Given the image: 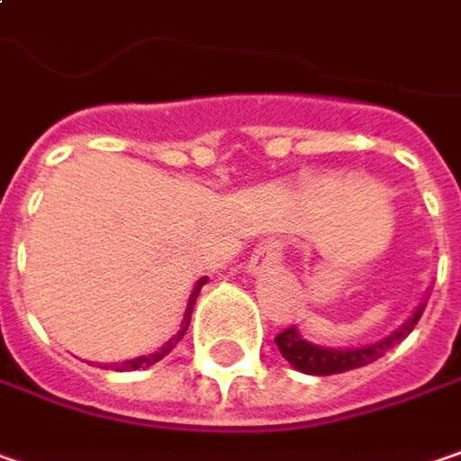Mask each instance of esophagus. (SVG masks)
<instances>
[{"mask_svg": "<svg viewBox=\"0 0 461 461\" xmlns=\"http://www.w3.org/2000/svg\"><path fill=\"white\" fill-rule=\"evenodd\" d=\"M280 254H283V246L277 241H262L254 251H251V257H249V272H265L267 267L277 265V259H280Z\"/></svg>", "mask_w": 461, "mask_h": 461, "instance_id": "1", "label": "esophagus"}]
</instances>
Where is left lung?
I'll list each match as a JSON object with an SVG mask.
<instances>
[{
	"label": "left lung",
	"mask_w": 461,
	"mask_h": 461,
	"mask_svg": "<svg viewBox=\"0 0 461 461\" xmlns=\"http://www.w3.org/2000/svg\"><path fill=\"white\" fill-rule=\"evenodd\" d=\"M426 301L412 311V316L404 321L397 332H392V337L381 339L376 345H368V348H356V350H334V348H319V345H311L306 342L295 327H288L275 337L277 348L283 357L288 360L293 368H298L301 374H311V376H330V374H345V371H353L360 366H368L374 360H379L392 345H397L400 339H404L407 334L415 330V324L420 321L423 311H426Z\"/></svg>",
	"instance_id": "1"
}]
</instances>
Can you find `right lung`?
Masks as SVG:
<instances>
[{
  "mask_svg": "<svg viewBox=\"0 0 461 461\" xmlns=\"http://www.w3.org/2000/svg\"><path fill=\"white\" fill-rule=\"evenodd\" d=\"M207 283V277H202L199 283L194 285V290H192V295H189V303H186V313H184V321H181V332L176 334L173 339H168L155 356H142V357H134V360H127V363H122V366H116V371H134V368H148V366H152V363H158L160 357H166L168 353H171L173 348L178 345V339L184 337V332H186V327H189V319H192V309H194V301L196 295H199V290H202V285Z\"/></svg>",
  "mask_w": 461,
  "mask_h": 461,
  "instance_id": "add662e5",
  "label": "right lung"
}]
</instances>
